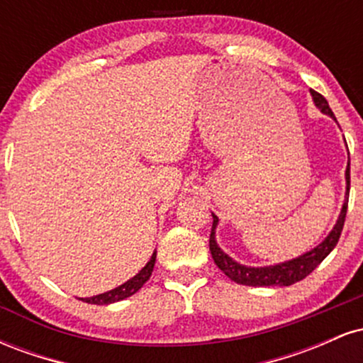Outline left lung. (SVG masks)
<instances>
[{"label": "left lung", "mask_w": 363, "mask_h": 363, "mask_svg": "<svg viewBox=\"0 0 363 363\" xmlns=\"http://www.w3.org/2000/svg\"><path fill=\"white\" fill-rule=\"evenodd\" d=\"M312 101H314L315 107L323 112V114L331 116L336 121L335 114H333L331 107L326 99L323 95L318 94L315 90H311ZM347 199H345L343 208H341V213L338 216V222H336L333 230L329 232V235L323 240L319 245H315L314 249H311L309 252L302 254V256L295 257V259L278 262L273 266H262V268H252V266H244L240 262L232 259L228 254H225L222 249L218 247L215 240V230L216 225H218V216L213 215V227H211L210 234V251L211 257H213L215 264L218 266L222 272L230 278L232 281L239 283V285H247V286H289L294 283L303 280L307 274H311L315 268L324 261V257L335 249V245L338 244L341 230H343L345 225V216H347V208H348V193H350V162L347 167Z\"/></svg>", "instance_id": "8db88e82"}]
</instances>
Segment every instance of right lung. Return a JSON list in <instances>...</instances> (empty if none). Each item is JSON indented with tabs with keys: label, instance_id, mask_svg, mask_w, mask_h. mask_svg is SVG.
<instances>
[{
	"label": "right lung",
	"instance_id": "1",
	"mask_svg": "<svg viewBox=\"0 0 363 363\" xmlns=\"http://www.w3.org/2000/svg\"><path fill=\"white\" fill-rule=\"evenodd\" d=\"M155 259H157V251L152 254V257H150V261L145 264V268L141 269L138 274H135L131 280H128L126 283H123V285H119V286H116V289L106 291V294H99V295H94V297L80 298V301L86 302V303H95V306H107V303H114V302L124 301V298L131 297V295H135L136 291H138L141 286L148 281V278L152 277L153 266H155Z\"/></svg>",
	"mask_w": 363,
	"mask_h": 363
}]
</instances>
